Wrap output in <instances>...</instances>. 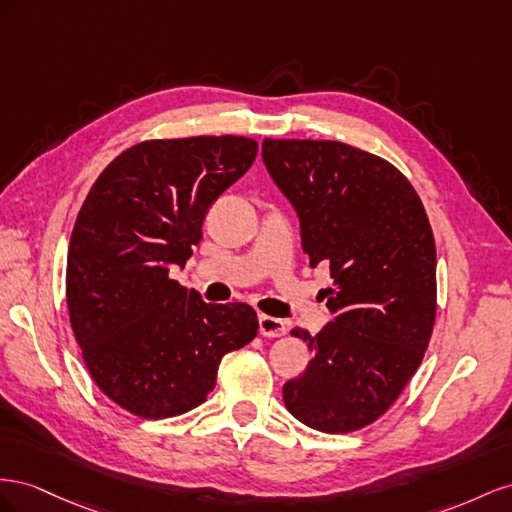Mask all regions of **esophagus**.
Masks as SVG:
<instances>
[{
    "label": "esophagus",
    "mask_w": 512,
    "mask_h": 512,
    "mask_svg": "<svg viewBox=\"0 0 512 512\" xmlns=\"http://www.w3.org/2000/svg\"><path fill=\"white\" fill-rule=\"evenodd\" d=\"M259 334H264V337H283V334H287V321L261 313L259 315Z\"/></svg>",
    "instance_id": "obj_1"
}]
</instances>
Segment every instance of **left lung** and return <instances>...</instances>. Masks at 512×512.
<instances>
[{
    "label": "left lung",
    "mask_w": 512,
    "mask_h": 512,
    "mask_svg": "<svg viewBox=\"0 0 512 512\" xmlns=\"http://www.w3.org/2000/svg\"><path fill=\"white\" fill-rule=\"evenodd\" d=\"M264 163L300 216L311 266L334 279L330 321L306 371L283 386L289 414L324 433L371 425L410 382L435 324V240L425 206L388 160L341 141L264 139Z\"/></svg>",
    "instance_id": "left-lung-1"
}]
</instances>
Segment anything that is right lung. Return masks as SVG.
Instances as JSON below:
<instances>
[{
    "instance_id": "1",
    "label": "right lung",
    "mask_w": 512,
    "mask_h": 512,
    "mask_svg": "<svg viewBox=\"0 0 512 512\" xmlns=\"http://www.w3.org/2000/svg\"><path fill=\"white\" fill-rule=\"evenodd\" d=\"M257 148L236 135L141 141L83 201L66 264L70 326L96 386L130 414L193 410L214 390L221 358L255 339L253 306L203 302L169 270L186 266L206 212Z\"/></svg>"
}]
</instances>
